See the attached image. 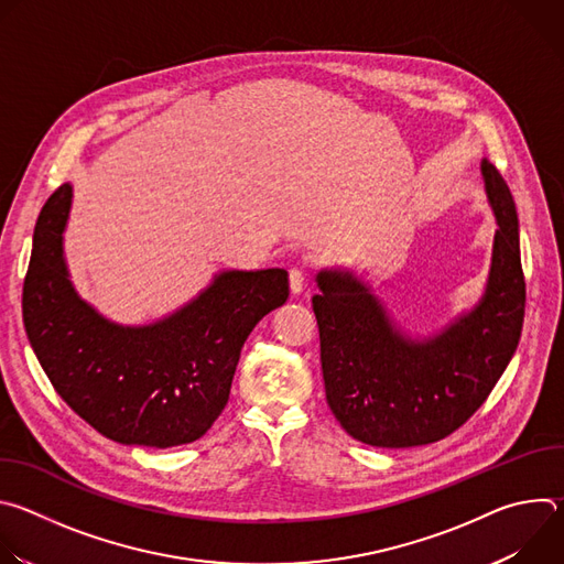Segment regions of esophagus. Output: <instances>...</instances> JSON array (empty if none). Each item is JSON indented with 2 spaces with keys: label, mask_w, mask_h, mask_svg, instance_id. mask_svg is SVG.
<instances>
[{
  "label": "esophagus",
  "mask_w": 564,
  "mask_h": 564,
  "mask_svg": "<svg viewBox=\"0 0 564 564\" xmlns=\"http://www.w3.org/2000/svg\"><path fill=\"white\" fill-rule=\"evenodd\" d=\"M305 283H307V270L301 268V265H294V268L290 270V290H292L294 294H299V292H303Z\"/></svg>",
  "instance_id": "esophagus-1"
}]
</instances>
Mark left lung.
Here are the masks:
<instances>
[{"label":"left lung","mask_w":564,"mask_h":564,"mask_svg":"<svg viewBox=\"0 0 564 564\" xmlns=\"http://www.w3.org/2000/svg\"><path fill=\"white\" fill-rule=\"evenodd\" d=\"M498 218L494 265L481 303L426 344L401 339L381 305L350 274L321 272L312 310L326 399L339 424L381 448L433 444L470 420L509 366L522 333L527 283L513 196L481 165Z\"/></svg>","instance_id":"8db88e82"}]
</instances>
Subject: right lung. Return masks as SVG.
Here are the masks:
<instances>
[{"label":"right lung","mask_w":564,"mask_h":564,"mask_svg":"<svg viewBox=\"0 0 564 564\" xmlns=\"http://www.w3.org/2000/svg\"><path fill=\"white\" fill-rule=\"evenodd\" d=\"M70 187L40 212L22 292L29 341L57 394L118 444L170 448L203 437L227 406L259 321L290 294L288 272H223L160 324L120 328L73 292L62 257Z\"/></svg>","instance_id":"add662e5"}]
</instances>
